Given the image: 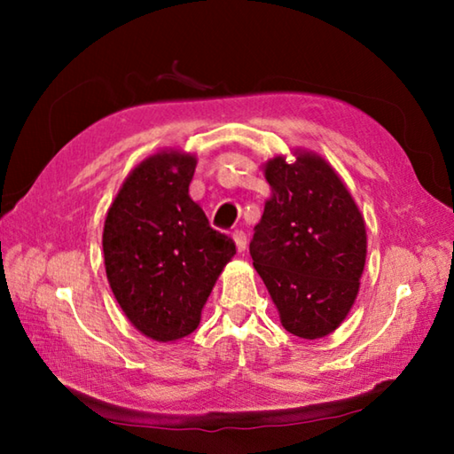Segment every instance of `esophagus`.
I'll return each instance as SVG.
<instances>
[{
    "instance_id": "1",
    "label": "esophagus",
    "mask_w": 454,
    "mask_h": 454,
    "mask_svg": "<svg viewBox=\"0 0 454 454\" xmlns=\"http://www.w3.org/2000/svg\"><path fill=\"white\" fill-rule=\"evenodd\" d=\"M232 238H234V242H236L238 252H244V250H246V242H248V238H246L244 230H234Z\"/></svg>"
}]
</instances>
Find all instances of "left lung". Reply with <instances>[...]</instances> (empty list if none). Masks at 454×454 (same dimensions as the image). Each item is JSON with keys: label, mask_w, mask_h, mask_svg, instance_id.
<instances>
[{"label": "left lung", "mask_w": 454, "mask_h": 454, "mask_svg": "<svg viewBox=\"0 0 454 454\" xmlns=\"http://www.w3.org/2000/svg\"><path fill=\"white\" fill-rule=\"evenodd\" d=\"M272 198L254 226L250 256L290 334L326 336L347 318L366 260L355 200L320 156H282L264 168Z\"/></svg>", "instance_id": "1"}]
</instances>
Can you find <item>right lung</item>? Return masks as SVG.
Listing matches in <instances>:
<instances>
[{"label":"right lung","mask_w":454,"mask_h":454,"mask_svg":"<svg viewBox=\"0 0 454 454\" xmlns=\"http://www.w3.org/2000/svg\"><path fill=\"white\" fill-rule=\"evenodd\" d=\"M190 153H156L128 176L107 210L106 274L129 322L153 340L194 333L236 244L190 198Z\"/></svg>","instance_id":"right-lung-1"}]
</instances>
